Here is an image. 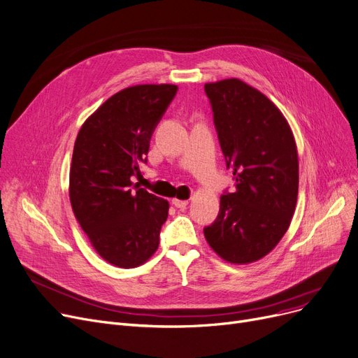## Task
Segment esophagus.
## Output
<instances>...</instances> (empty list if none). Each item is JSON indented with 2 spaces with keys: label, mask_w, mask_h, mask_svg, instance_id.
Here are the masks:
<instances>
[{
  "label": "esophagus",
  "mask_w": 358,
  "mask_h": 358,
  "mask_svg": "<svg viewBox=\"0 0 358 358\" xmlns=\"http://www.w3.org/2000/svg\"><path fill=\"white\" fill-rule=\"evenodd\" d=\"M172 203L176 207V208H185L186 206H188V199H172Z\"/></svg>",
  "instance_id": "esophagus-1"
}]
</instances>
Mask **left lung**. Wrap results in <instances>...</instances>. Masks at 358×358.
I'll return each mask as SVG.
<instances>
[{
	"label": "left lung",
	"instance_id": "8db88e82",
	"mask_svg": "<svg viewBox=\"0 0 358 358\" xmlns=\"http://www.w3.org/2000/svg\"><path fill=\"white\" fill-rule=\"evenodd\" d=\"M203 89L236 186L220 196L218 215L203 234L224 261L255 262L292 223L299 194L296 141L280 109L242 80L207 83Z\"/></svg>",
	"mask_w": 358,
	"mask_h": 358
}]
</instances>
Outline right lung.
<instances>
[{
    "instance_id": "1",
    "label": "right lung",
    "mask_w": 358,
    "mask_h": 358,
    "mask_svg": "<svg viewBox=\"0 0 358 358\" xmlns=\"http://www.w3.org/2000/svg\"><path fill=\"white\" fill-rule=\"evenodd\" d=\"M176 92L173 84L124 89L109 97L77 135L71 207L93 248L115 266H138L159 248L169 202L132 179L141 175L151 135Z\"/></svg>"
}]
</instances>
